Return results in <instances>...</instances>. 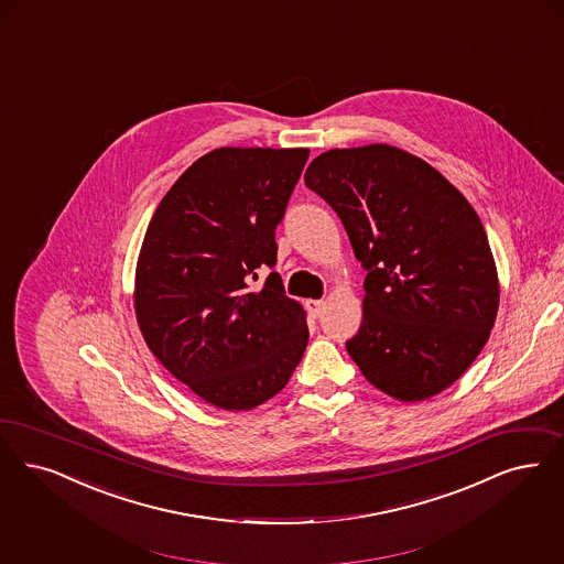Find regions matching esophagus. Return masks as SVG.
<instances>
[{"label":"esophagus","mask_w":564,"mask_h":564,"mask_svg":"<svg viewBox=\"0 0 564 564\" xmlns=\"http://www.w3.org/2000/svg\"><path fill=\"white\" fill-rule=\"evenodd\" d=\"M306 308L316 318V316H321L323 308H325V300H306Z\"/></svg>","instance_id":"obj_1"}]
</instances>
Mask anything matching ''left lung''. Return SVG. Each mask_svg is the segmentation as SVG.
<instances>
[{
    "label": "left lung",
    "mask_w": 564,
    "mask_h": 564,
    "mask_svg": "<svg viewBox=\"0 0 564 564\" xmlns=\"http://www.w3.org/2000/svg\"><path fill=\"white\" fill-rule=\"evenodd\" d=\"M304 182L329 203L367 269L346 350L383 394L417 403L459 380L491 336L499 276L468 199L392 144L332 149Z\"/></svg>",
    "instance_id": "8db88e82"
}]
</instances>
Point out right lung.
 I'll return each mask as SVG.
<instances>
[{
	"mask_svg": "<svg viewBox=\"0 0 564 564\" xmlns=\"http://www.w3.org/2000/svg\"><path fill=\"white\" fill-rule=\"evenodd\" d=\"M308 149L223 147L165 193L135 262L134 311L159 362L225 411L267 403L308 344L306 311L274 267L281 223Z\"/></svg>",
	"mask_w": 564,
	"mask_h": 564,
	"instance_id": "obj_1",
	"label": "right lung"
}]
</instances>
